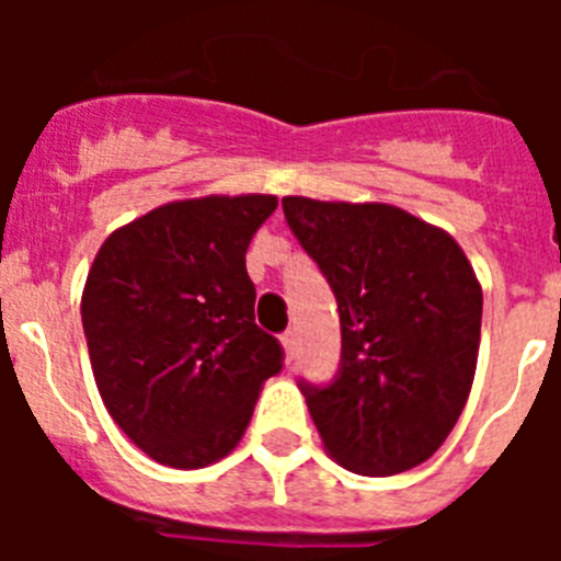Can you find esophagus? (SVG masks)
<instances>
[{"label": "esophagus", "mask_w": 561, "mask_h": 561, "mask_svg": "<svg viewBox=\"0 0 561 561\" xmlns=\"http://www.w3.org/2000/svg\"><path fill=\"white\" fill-rule=\"evenodd\" d=\"M280 342H284V351H286V359H295L297 356V334L295 331H286L284 336H280Z\"/></svg>", "instance_id": "1"}]
</instances>
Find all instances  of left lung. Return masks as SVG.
Listing matches in <instances>:
<instances>
[{
  "label": "left lung",
  "mask_w": 561,
  "mask_h": 561,
  "mask_svg": "<svg viewBox=\"0 0 561 561\" xmlns=\"http://www.w3.org/2000/svg\"><path fill=\"white\" fill-rule=\"evenodd\" d=\"M284 216L340 311L334 379L297 381L317 433L351 472H408L447 440L472 390L478 277L453 236L393 205L286 196Z\"/></svg>",
  "instance_id": "1"
}]
</instances>
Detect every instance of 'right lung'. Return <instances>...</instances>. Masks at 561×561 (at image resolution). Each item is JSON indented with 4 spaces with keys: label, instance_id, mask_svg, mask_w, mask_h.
<instances>
[{
    "label": "right lung",
    "instance_id": "1",
    "mask_svg": "<svg viewBox=\"0 0 561 561\" xmlns=\"http://www.w3.org/2000/svg\"><path fill=\"white\" fill-rule=\"evenodd\" d=\"M275 196L171 202L103 241L81 300L98 390L157 463L199 469L236 447L284 345L255 325L247 247Z\"/></svg>",
    "mask_w": 561,
    "mask_h": 561
}]
</instances>
